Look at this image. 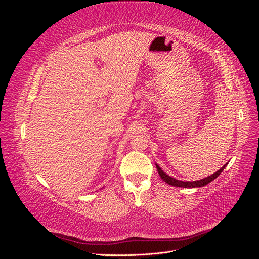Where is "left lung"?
Wrapping results in <instances>:
<instances>
[{
  "instance_id": "1",
  "label": "left lung",
  "mask_w": 259,
  "mask_h": 259,
  "mask_svg": "<svg viewBox=\"0 0 259 259\" xmlns=\"http://www.w3.org/2000/svg\"><path fill=\"white\" fill-rule=\"evenodd\" d=\"M227 164H228V163H226L221 169L216 171V173L209 175L208 177L200 179V180H194V182H183V180L175 179L173 177L168 176L166 173H164V171L161 169V167L156 163H155V166H156V169H158V173H159L160 177L164 180V182H165L168 185H170V186L182 187V188H199V187H204L207 184H209L210 182H213L215 178H217L219 175H221V173L224 170V168L227 166Z\"/></svg>"
}]
</instances>
